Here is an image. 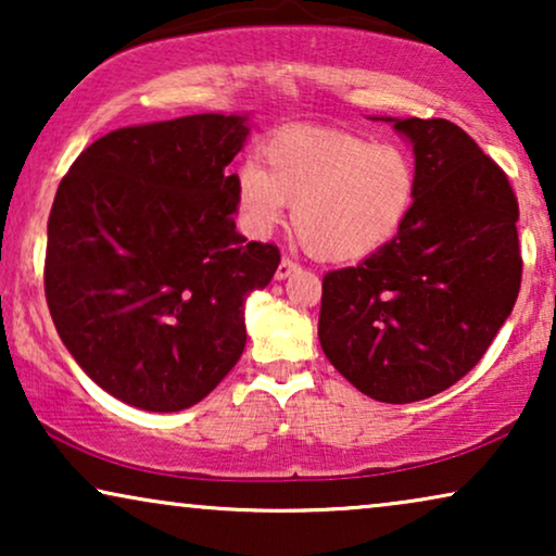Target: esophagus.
Masks as SVG:
<instances>
[{
	"label": "esophagus",
	"instance_id": "1",
	"mask_svg": "<svg viewBox=\"0 0 556 556\" xmlns=\"http://www.w3.org/2000/svg\"><path fill=\"white\" fill-rule=\"evenodd\" d=\"M299 270V263H293L291 257H283V261L278 263V270H276V280H286L288 276H293V273Z\"/></svg>",
	"mask_w": 556,
	"mask_h": 556
}]
</instances>
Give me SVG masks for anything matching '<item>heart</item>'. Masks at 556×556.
Returning <instances> with one entry per match:
<instances>
[{"label":"heart","mask_w":556,"mask_h":556,"mask_svg":"<svg viewBox=\"0 0 556 556\" xmlns=\"http://www.w3.org/2000/svg\"><path fill=\"white\" fill-rule=\"evenodd\" d=\"M240 227L268 238L293 204V230L311 255L356 263L397 238L417 200V166L397 143L331 128H288L263 147V166L232 174Z\"/></svg>","instance_id":"obj_1"}]
</instances>
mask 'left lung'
<instances>
[{
  "mask_svg": "<svg viewBox=\"0 0 556 556\" xmlns=\"http://www.w3.org/2000/svg\"><path fill=\"white\" fill-rule=\"evenodd\" d=\"M382 121L413 143V215L379 253L326 273L318 341L356 390L405 405L466 377L511 316L521 286L519 202L460 126Z\"/></svg>",
  "mask_w": 556,
  "mask_h": 556,
  "instance_id": "8db88e82",
  "label": "left lung"
}]
</instances>
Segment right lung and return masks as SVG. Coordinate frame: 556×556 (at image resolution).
Masks as SVG:
<instances>
[{"label": "right lung", "mask_w": 556, "mask_h": 556, "mask_svg": "<svg viewBox=\"0 0 556 556\" xmlns=\"http://www.w3.org/2000/svg\"><path fill=\"white\" fill-rule=\"evenodd\" d=\"M248 113H197L105 134L75 159L48 219L45 295L67 352L126 405L179 413L245 349V301L276 245L235 230Z\"/></svg>", "instance_id": "1"}]
</instances>
